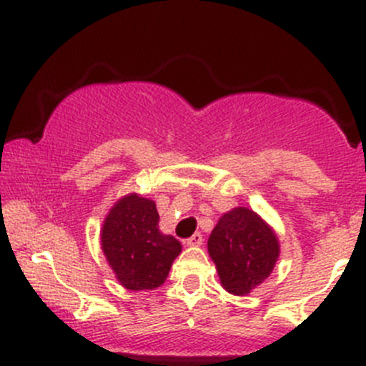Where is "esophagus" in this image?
<instances>
[{"instance_id":"1","label":"esophagus","mask_w":366,"mask_h":366,"mask_svg":"<svg viewBox=\"0 0 366 366\" xmlns=\"http://www.w3.org/2000/svg\"><path fill=\"white\" fill-rule=\"evenodd\" d=\"M202 235L199 234V232H195L194 235H192L190 239H188L187 241V246H190V247H199V246H202Z\"/></svg>"}]
</instances>
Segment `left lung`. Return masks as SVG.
I'll return each instance as SVG.
<instances>
[{"label":"left lung","instance_id":"1","mask_svg":"<svg viewBox=\"0 0 366 366\" xmlns=\"http://www.w3.org/2000/svg\"><path fill=\"white\" fill-rule=\"evenodd\" d=\"M223 290L246 297L272 274L281 246L276 230L249 207L219 216L207 241Z\"/></svg>","mask_w":366,"mask_h":366}]
</instances>
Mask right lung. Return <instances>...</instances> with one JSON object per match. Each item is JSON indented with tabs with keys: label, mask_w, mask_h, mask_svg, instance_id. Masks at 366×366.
Masks as SVG:
<instances>
[{
	"label": "right lung",
	"mask_w": 366,
	"mask_h": 366,
	"mask_svg": "<svg viewBox=\"0 0 366 366\" xmlns=\"http://www.w3.org/2000/svg\"><path fill=\"white\" fill-rule=\"evenodd\" d=\"M101 249L125 290L144 292L164 285L182 242L160 232L155 200L131 192L109 207L101 227Z\"/></svg>",
	"instance_id": "1"
}]
</instances>
